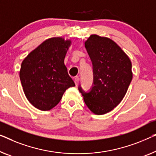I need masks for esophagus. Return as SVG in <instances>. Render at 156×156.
Here are the masks:
<instances>
[{
    "instance_id": "obj_1",
    "label": "esophagus",
    "mask_w": 156,
    "mask_h": 156,
    "mask_svg": "<svg viewBox=\"0 0 156 156\" xmlns=\"http://www.w3.org/2000/svg\"><path fill=\"white\" fill-rule=\"evenodd\" d=\"M74 83H75V84L76 87H77L79 83H80V79H79V77H75L74 78Z\"/></svg>"
}]
</instances>
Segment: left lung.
<instances>
[{
    "label": "left lung",
    "mask_w": 156,
    "mask_h": 156,
    "mask_svg": "<svg viewBox=\"0 0 156 156\" xmlns=\"http://www.w3.org/2000/svg\"><path fill=\"white\" fill-rule=\"evenodd\" d=\"M94 69V85L89 93L79 88L85 104L96 115H104L121 102L132 80V62L110 38L92 34L85 43Z\"/></svg>",
    "instance_id": "obj_1"
}]
</instances>
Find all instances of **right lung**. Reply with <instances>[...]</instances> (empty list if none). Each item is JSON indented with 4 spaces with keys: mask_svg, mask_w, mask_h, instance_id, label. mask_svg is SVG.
<instances>
[{
    "mask_svg": "<svg viewBox=\"0 0 156 156\" xmlns=\"http://www.w3.org/2000/svg\"><path fill=\"white\" fill-rule=\"evenodd\" d=\"M71 44L70 39L50 38L22 61L20 77L24 93L37 109L51 110L58 104L66 89L75 86L64 63Z\"/></svg>",
    "mask_w": 156,
    "mask_h": 156,
    "instance_id": "right-lung-1",
    "label": "right lung"
}]
</instances>
